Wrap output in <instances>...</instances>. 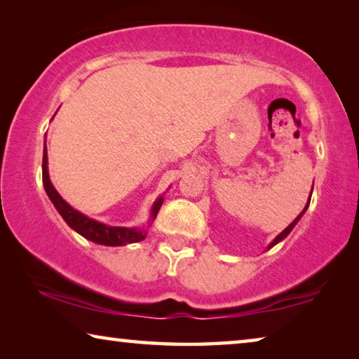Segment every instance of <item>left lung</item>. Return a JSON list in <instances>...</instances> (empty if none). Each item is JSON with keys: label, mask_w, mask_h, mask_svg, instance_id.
Returning a JSON list of instances; mask_svg holds the SVG:
<instances>
[{"label": "left lung", "mask_w": 359, "mask_h": 359, "mask_svg": "<svg viewBox=\"0 0 359 359\" xmlns=\"http://www.w3.org/2000/svg\"><path fill=\"white\" fill-rule=\"evenodd\" d=\"M312 191H313V185H312ZM312 191H311V196H312ZM311 196H309V201H307V204H306V208H304V209H302V212H301V214H299V215H297V217L294 218V220H293V222H291V223L288 224V226H287V228H285V229L282 231V233H280V234H278V236H277V238H276L274 241H272V242H271V244H269V245H267V250H269V248H272V247H274V245H277V244H278V242H282V241H283L285 238H287V236H288V234L291 233V229H293V228L296 226V223L301 220V217L304 215V212H306V210H307V208H309V203H311Z\"/></svg>", "instance_id": "1"}]
</instances>
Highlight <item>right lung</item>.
<instances>
[{
  "mask_svg": "<svg viewBox=\"0 0 359 359\" xmlns=\"http://www.w3.org/2000/svg\"><path fill=\"white\" fill-rule=\"evenodd\" d=\"M42 184H44V190L47 193L48 199H50L52 204L55 205L58 214L63 217V220L68 223V226L72 228L85 239L95 242V244L107 245V247H120L126 244H135V242H141L147 236V229L151 224V222L156 218L158 210H160L161 204L165 199L163 196H158L156 201L151 205L150 210V218L147 228L145 226H111V224L101 223L98 220H93L87 215H83L82 212L76 210L74 208L65 201V199L60 196V193L55 190V187L50 182V175H48V168H47V147L44 144V155H42Z\"/></svg>",
  "mask_w": 359,
  "mask_h": 359,
  "instance_id": "obj_1",
  "label": "right lung"
}]
</instances>
